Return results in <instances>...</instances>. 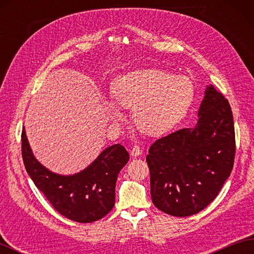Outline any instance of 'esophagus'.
<instances>
[{"mask_svg":"<svg viewBox=\"0 0 254 254\" xmlns=\"http://www.w3.org/2000/svg\"><path fill=\"white\" fill-rule=\"evenodd\" d=\"M141 154H142V149L139 148V146H137V145H134V146L131 149L132 157H137V156H139Z\"/></svg>","mask_w":254,"mask_h":254,"instance_id":"34e87169","label":"esophagus"}]
</instances>
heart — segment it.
<instances>
[{
	"instance_id": "b5f03b06",
	"label": "heart",
	"mask_w": 254,
	"mask_h": 254,
	"mask_svg": "<svg viewBox=\"0 0 254 254\" xmlns=\"http://www.w3.org/2000/svg\"><path fill=\"white\" fill-rule=\"evenodd\" d=\"M194 96L193 83L164 69H136L117 78L111 87L115 105L133 109L135 127L147 135H160L171 130L185 117ZM112 118L120 117L107 105Z\"/></svg>"
}]
</instances>
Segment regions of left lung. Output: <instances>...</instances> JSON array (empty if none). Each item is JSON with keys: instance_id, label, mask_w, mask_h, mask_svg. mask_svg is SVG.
Here are the masks:
<instances>
[{"instance_id": "left-lung-1", "label": "left lung", "mask_w": 254, "mask_h": 254, "mask_svg": "<svg viewBox=\"0 0 254 254\" xmlns=\"http://www.w3.org/2000/svg\"><path fill=\"white\" fill-rule=\"evenodd\" d=\"M148 153L155 206L176 217L201 212L217 196L234 167L235 127L228 100L207 86L196 126L157 139Z\"/></svg>"}]
</instances>
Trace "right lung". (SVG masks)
I'll use <instances>...</instances> for the list:
<instances>
[{"mask_svg":"<svg viewBox=\"0 0 254 254\" xmlns=\"http://www.w3.org/2000/svg\"><path fill=\"white\" fill-rule=\"evenodd\" d=\"M21 156L31 180L57 212L77 223L96 222L113 208L118 175L130 158L124 146L115 144L78 174H53L35 158L24 128Z\"/></svg>","mask_w":254,"mask_h":254,"instance_id":"add662e5","label":"right lung"}]
</instances>
